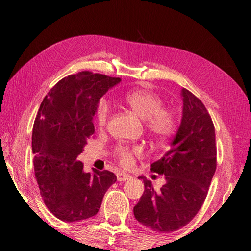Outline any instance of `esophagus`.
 <instances>
[{
    "label": "esophagus",
    "mask_w": 251,
    "mask_h": 251,
    "mask_svg": "<svg viewBox=\"0 0 251 251\" xmlns=\"http://www.w3.org/2000/svg\"><path fill=\"white\" fill-rule=\"evenodd\" d=\"M116 178L118 181H126L131 178L130 175H127V174H123V173H117L116 174Z\"/></svg>",
    "instance_id": "obj_1"
}]
</instances>
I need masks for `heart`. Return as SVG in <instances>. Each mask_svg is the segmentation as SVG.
I'll return each instance as SVG.
<instances>
[{
    "mask_svg": "<svg viewBox=\"0 0 251 251\" xmlns=\"http://www.w3.org/2000/svg\"><path fill=\"white\" fill-rule=\"evenodd\" d=\"M123 101L145 124V129L152 144L158 147L168 145L179 129V116L174 108L163 107L164 101L156 92L148 88H139L127 92ZM109 106L107 101L100 100L95 106L94 123L100 129L107 125ZM116 160L122 167L134 166L135 158L142 155L139 147L117 145L113 151Z\"/></svg>",
    "mask_w": 251,
    "mask_h": 251,
    "instance_id": "1",
    "label": "heart"
}]
</instances>
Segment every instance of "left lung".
<instances>
[{"label":"left lung","mask_w":251,"mask_h":251,"mask_svg":"<svg viewBox=\"0 0 251 251\" xmlns=\"http://www.w3.org/2000/svg\"><path fill=\"white\" fill-rule=\"evenodd\" d=\"M184 109L172 148L151 165L166 184L154 189L150 180L134 207L135 218L156 232H173L186 226L201 209L217 167L215 126L202 101L186 88Z\"/></svg>","instance_id":"1"}]
</instances>
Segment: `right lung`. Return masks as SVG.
<instances>
[{
	"mask_svg": "<svg viewBox=\"0 0 251 251\" xmlns=\"http://www.w3.org/2000/svg\"><path fill=\"white\" fill-rule=\"evenodd\" d=\"M118 77L83 71L62 78L42 101L34 121V173L45 206L62 222L95 216L116 181L108 171L83 172L77 156L95 133L93 116L99 100Z\"/></svg>",
	"mask_w": 251,
	"mask_h": 251,
	"instance_id": "obj_1",
	"label": "right lung"
}]
</instances>
